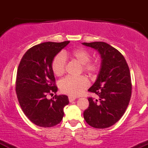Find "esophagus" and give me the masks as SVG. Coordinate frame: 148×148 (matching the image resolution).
I'll return each instance as SVG.
<instances>
[{
	"label": "esophagus",
	"instance_id": "obj_1",
	"mask_svg": "<svg viewBox=\"0 0 148 148\" xmlns=\"http://www.w3.org/2000/svg\"><path fill=\"white\" fill-rule=\"evenodd\" d=\"M76 99L75 97H69V102H72L73 101H74V100Z\"/></svg>",
	"mask_w": 148,
	"mask_h": 148
}]
</instances>
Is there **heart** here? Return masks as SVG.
I'll return each mask as SVG.
<instances>
[{
	"label": "heart",
	"instance_id": "heart-1",
	"mask_svg": "<svg viewBox=\"0 0 148 148\" xmlns=\"http://www.w3.org/2000/svg\"><path fill=\"white\" fill-rule=\"evenodd\" d=\"M66 58L74 59L81 64L83 72L90 76H94L99 69V64L97 62H92L90 54L84 49H74L72 51H64L58 53L53 59L51 68L53 72L56 76H62L65 71ZM88 86V80L84 76L79 77H66L60 80L59 88L64 94L70 96L77 97L81 95Z\"/></svg>",
	"mask_w": 148,
	"mask_h": 148
}]
</instances>
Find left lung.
<instances>
[{"instance_id":"left-lung-1","label":"left lung","mask_w":148,"mask_h":148,"mask_svg":"<svg viewBox=\"0 0 148 148\" xmlns=\"http://www.w3.org/2000/svg\"><path fill=\"white\" fill-rule=\"evenodd\" d=\"M82 45L97 51L101 58L95 82L88 89L95 93L99 99L88 98L89 106L84 113V119L94 128H108L122 118L130 103V69L121 53L108 44L95 42Z\"/></svg>"}]
</instances>
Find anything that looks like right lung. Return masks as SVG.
I'll list each match as a JSON object with an SVG mask.
<instances>
[{
  "label": "right lung",
  "instance_id": "1",
  "mask_svg": "<svg viewBox=\"0 0 148 148\" xmlns=\"http://www.w3.org/2000/svg\"><path fill=\"white\" fill-rule=\"evenodd\" d=\"M69 43L47 42L34 46L25 52L18 67V102L27 118L39 127H51L60 123L64 107L69 103L68 97L64 95H55V99L47 98L58 90L51 68L53 59Z\"/></svg>",
  "mask_w": 148,
  "mask_h": 148
}]
</instances>
